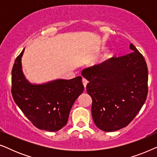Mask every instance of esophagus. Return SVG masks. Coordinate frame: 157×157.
Listing matches in <instances>:
<instances>
[{"label":"esophagus","instance_id":"1","mask_svg":"<svg viewBox=\"0 0 157 157\" xmlns=\"http://www.w3.org/2000/svg\"><path fill=\"white\" fill-rule=\"evenodd\" d=\"M82 82H83V86H84V87H85V88L86 87V85H87V83H88V81L86 80V78H83V79H82Z\"/></svg>","mask_w":157,"mask_h":157}]
</instances>
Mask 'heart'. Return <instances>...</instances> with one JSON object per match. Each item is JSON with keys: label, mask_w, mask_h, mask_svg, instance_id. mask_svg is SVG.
<instances>
[{"label": "heart", "mask_w": 157, "mask_h": 157, "mask_svg": "<svg viewBox=\"0 0 157 157\" xmlns=\"http://www.w3.org/2000/svg\"><path fill=\"white\" fill-rule=\"evenodd\" d=\"M109 56H110V53L109 52V51H106V52H105L104 54H103L100 57V59H98V63H102V62H104L105 60H106L109 57Z\"/></svg>", "instance_id": "obj_1"}]
</instances>
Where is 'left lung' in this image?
Returning a JSON list of instances; mask_svg holds the SVG:
<instances>
[{"label": "left lung", "mask_w": 157, "mask_h": 157, "mask_svg": "<svg viewBox=\"0 0 157 157\" xmlns=\"http://www.w3.org/2000/svg\"><path fill=\"white\" fill-rule=\"evenodd\" d=\"M133 52L83 69L89 81L86 91L92 98L94 124L104 132L125 127L144 104L148 93V68L144 58L134 45Z\"/></svg>", "instance_id": "8db88e82"}]
</instances>
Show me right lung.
I'll use <instances>...</instances> for the list:
<instances>
[{
    "label": "right lung",
    "instance_id": "1",
    "mask_svg": "<svg viewBox=\"0 0 157 157\" xmlns=\"http://www.w3.org/2000/svg\"><path fill=\"white\" fill-rule=\"evenodd\" d=\"M24 51L16 58L12 69L13 98L36 127L57 132L66 125L73 104L84 90L82 78L56 79L42 84L30 83L22 69Z\"/></svg>",
    "mask_w": 157,
    "mask_h": 157
}]
</instances>
